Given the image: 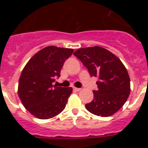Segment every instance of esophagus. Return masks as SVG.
Returning <instances> with one entry per match:
<instances>
[{
  "label": "esophagus",
  "mask_w": 148,
  "mask_h": 148,
  "mask_svg": "<svg viewBox=\"0 0 148 148\" xmlns=\"http://www.w3.org/2000/svg\"><path fill=\"white\" fill-rule=\"evenodd\" d=\"M73 90H75V91H77V92H78V91H80V90H82V89H81V88H77V87H74V88H73Z\"/></svg>",
  "instance_id": "1"
}]
</instances>
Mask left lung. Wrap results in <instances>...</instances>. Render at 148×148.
<instances>
[{
    "label": "left lung",
    "instance_id": "1",
    "mask_svg": "<svg viewBox=\"0 0 148 148\" xmlns=\"http://www.w3.org/2000/svg\"><path fill=\"white\" fill-rule=\"evenodd\" d=\"M87 68L91 76L99 78L93 99L85 105L89 112L108 117L119 110L130 92V80L121 60L108 49L95 46L73 53Z\"/></svg>",
    "mask_w": 148,
    "mask_h": 148
}]
</instances>
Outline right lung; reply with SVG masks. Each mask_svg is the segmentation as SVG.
I'll use <instances>...</instances> for the list:
<instances>
[{"label":"right lung","instance_id":"add662e5","mask_svg":"<svg viewBox=\"0 0 148 148\" xmlns=\"http://www.w3.org/2000/svg\"><path fill=\"white\" fill-rule=\"evenodd\" d=\"M73 49L49 46L35 53L21 74L18 94L24 108L40 119H48L61 113L66 107L72 87L53 84L60 76L64 63Z\"/></svg>","mask_w":148,"mask_h":148}]
</instances>
